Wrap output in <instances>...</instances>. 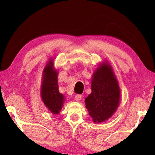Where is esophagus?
Listing matches in <instances>:
<instances>
[{"label":"esophagus","instance_id":"34e87169","mask_svg":"<svg viewBox=\"0 0 155 155\" xmlns=\"http://www.w3.org/2000/svg\"><path fill=\"white\" fill-rule=\"evenodd\" d=\"M81 98H82V95L81 94H77L75 96L74 98L75 100L77 101H80L81 100Z\"/></svg>","mask_w":155,"mask_h":155}]
</instances>
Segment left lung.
Here are the masks:
<instances>
[{"label":"left lung","instance_id":"obj_1","mask_svg":"<svg viewBox=\"0 0 155 155\" xmlns=\"http://www.w3.org/2000/svg\"><path fill=\"white\" fill-rule=\"evenodd\" d=\"M91 91L85 98L86 108L94 123H103L117 111L120 99L119 85L108 61L101 62L94 71Z\"/></svg>","mask_w":155,"mask_h":155}]
</instances>
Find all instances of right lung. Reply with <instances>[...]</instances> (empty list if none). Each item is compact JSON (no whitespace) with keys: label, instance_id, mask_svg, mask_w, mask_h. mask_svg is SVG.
Segmentation results:
<instances>
[{"label":"right lung","instance_id":"add662e5","mask_svg":"<svg viewBox=\"0 0 155 155\" xmlns=\"http://www.w3.org/2000/svg\"><path fill=\"white\" fill-rule=\"evenodd\" d=\"M58 74L53 59H49L42 71L41 96L45 107L53 114L60 113L65 103L64 95L58 91Z\"/></svg>","mask_w":155,"mask_h":155}]
</instances>
